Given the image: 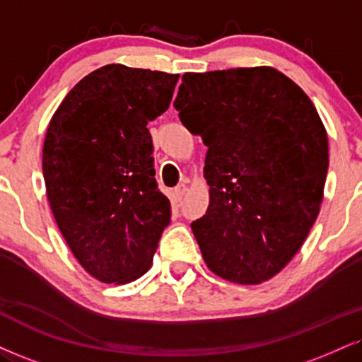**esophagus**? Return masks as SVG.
<instances>
[{
	"instance_id": "1",
	"label": "esophagus",
	"mask_w": 362,
	"mask_h": 362,
	"mask_svg": "<svg viewBox=\"0 0 362 362\" xmlns=\"http://www.w3.org/2000/svg\"><path fill=\"white\" fill-rule=\"evenodd\" d=\"M185 192H187V185H185V184H180V185H177L175 189L172 190V202H175V204L180 202V200L184 199Z\"/></svg>"
}]
</instances>
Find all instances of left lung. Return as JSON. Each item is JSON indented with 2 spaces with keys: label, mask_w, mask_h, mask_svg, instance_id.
<instances>
[{
  "label": "left lung",
  "mask_w": 362,
  "mask_h": 362,
  "mask_svg": "<svg viewBox=\"0 0 362 362\" xmlns=\"http://www.w3.org/2000/svg\"><path fill=\"white\" fill-rule=\"evenodd\" d=\"M173 106L209 148L211 200L190 224L204 261L241 285L269 280L319 216L329 168L319 112L273 67L187 72Z\"/></svg>",
  "instance_id": "1"
}]
</instances>
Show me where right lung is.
<instances>
[{"label": "right lung", "instance_id": "obj_1", "mask_svg": "<svg viewBox=\"0 0 362 362\" xmlns=\"http://www.w3.org/2000/svg\"><path fill=\"white\" fill-rule=\"evenodd\" d=\"M178 77L104 65L74 86L47 129L52 212L74 256L104 283L145 275L170 223L146 124L168 110Z\"/></svg>", "mask_w": 362, "mask_h": 362}]
</instances>
